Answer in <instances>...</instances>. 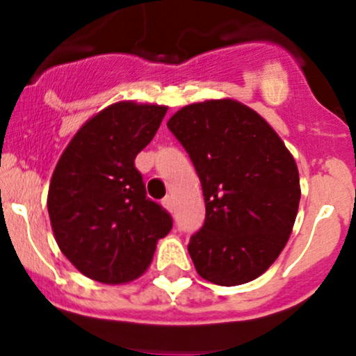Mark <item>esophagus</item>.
Returning a JSON list of instances; mask_svg holds the SVG:
<instances>
[{
	"label": "esophagus",
	"mask_w": 356,
	"mask_h": 356,
	"mask_svg": "<svg viewBox=\"0 0 356 356\" xmlns=\"http://www.w3.org/2000/svg\"><path fill=\"white\" fill-rule=\"evenodd\" d=\"M161 204H163V207L167 208L168 211H172V210H174V200H172L170 196H165V198L161 200Z\"/></svg>",
	"instance_id": "34e87169"
}]
</instances>
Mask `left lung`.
Segmentation results:
<instances>
[{"instance_id": "1", "label": "left lung", "mask_w": 356, "mask_h": 356, "mask_svg": "<svg viewBox=\"0 0 356 356\" xmlns=\"http://www.w3.org/2000/svg\"><path fill=\"white\" fill-rule=\"evenodd\" d=\"M167 127L184 146L204 196V224L188 251L218 286L260 277L288 243L300 204L296 161L261 115L236 99L175 111Z\"/></svg>"}]
</instances>
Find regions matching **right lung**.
Here are the masks:
<instances>
[{"label": "right lung", "mask_w": 356, "mask_h": 356, "mask_svg": "<svg viewBox=\"0 0 356 356\" xmlns=\"http://www.w3.org/2000/svg\"><path fill=\"white\" fill-rule=\"evenodd\" d=\"M168 106L118 102L92 115L63 149L48 191L56 245L81 274L103 284L141 277L172 218L146 198L134 160Z\"/></svg>", "instance_id": "add662e5"}]
</instances>
